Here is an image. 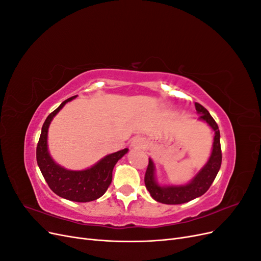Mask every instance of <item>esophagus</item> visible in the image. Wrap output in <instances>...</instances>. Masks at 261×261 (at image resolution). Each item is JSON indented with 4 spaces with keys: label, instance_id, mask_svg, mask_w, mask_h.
<instances>
[{
    "label": "esophagus",
    "instance_id": "obj_1",
    "mask_svg": "<svg viewBox=\"0 0 261 261\" xmlns=\"http://www.w3.org/2000/svg\"><path fill=\"white\" fill-rule=\"evenodd\" d=\"M146 145H147L146 139L143 137H139V136L135 137L132 141V147L136 148V149H143L146 147Z\"/></svg>",
    "mask_w": 261,
    "mask_h": 261
}]
</instances>
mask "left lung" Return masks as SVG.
<instances>
[{
	"mask_svg": "<svg viewBox=\"0 0 261 261\" xmlns=\"http://www.w3.org/2000/svg\"><path fill=\"white\" fill-rule=\"evenodd\" d=\"M197 113L199 114L198 120L207 123L215 132L212 151L207 163L199 170V172L192 178L191 181L183 185H160L155 178V165L151 158H149V164L145 175V184L150 196L161 203L179 204L191 201L202 196L206 193L215 180L222 162L220 145V130L218 124L213 117L201 105L195 103Z\"/></svg>",
	"mask_w": 261,
	"mask_h": 261,
	"instance_id": "left-lung-1",
	"label": "left lung"
}]
</instances>
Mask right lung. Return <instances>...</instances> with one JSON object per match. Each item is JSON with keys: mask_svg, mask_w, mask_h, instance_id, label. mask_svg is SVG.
<instances>
[{"mask_svg": "<svg viewBox=\"0 0 261 261\" xmlns=\"http://www.w3.org/2000/svg\"><path fill=\"white\" fill-rule=\"evenodd\" d=\"M77 96L63 101L58 109L46 117L37 146V162L49 187L58 196L70 201L88 202L103 195L112 181V171L116 162L128 152L125 148L102 158L92 167L85 170H67L55 162L49 152V126L61 109Z\"/></svg>", "mask_w": 261, "mask_h": 261, "instance_id": "right-lung-1", "label": "right lung"}]
</instances>
